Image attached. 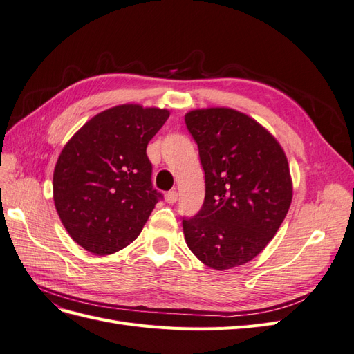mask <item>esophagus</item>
<instances>
[{
  "mask_svg": "<svg viewBox=\"0 0 354 354\" xmlns=\"http://www.w3.org/2000/svg\"><path fill=\"white\" fill-rule=\"evenodd\" d=\"M165 199H167L168 203H176L177 199H178V194H177L176 190H169L168 194L165 195Z\"/></svg>",
  "mask_w": 354,
  "mask_h": 354,
  "instance_id": "34e87169",
  "label": "esophagus"
}]
</instances>
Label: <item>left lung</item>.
Masks as SVG:
<instances>
[{
	"mask_svg": "<svg viewBox=\"0 0 354 354\" xmlns=\"http://www.w3.org/2000/svg\"><path fill=\"white\" fill-rule=\"evenodd\" d=\"M185 122L205 171V201L183 220L185 239L211 269H233L255 259L286 217L292 201L288 159L274 136L239 111L194 109Z\"/></svg>",
	"mask_w": 354,
	"mask_h": 354,
	"instance_id": "8db88e82",
	"label": "left lung"
}]
</instances>
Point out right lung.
I'll use <instances>...</instances> for the list:
<instances>
[{
  "instance_id": "right-lung-1",
  "label": "right lung",
  "mask_w": 354,
  "mask_h": 354,
  "mask_svg": "<svg viewBox=\"0 0 354 354\" xmlns=\"http://www.w3.org/2000/svg\"><path fill=\"white\" fill-rule=\"evenodd\" d=\"M169 111L125 103L85 122L62 149L53 199L69 236L95 255L130 245L160 194L152 189L147 143Z\"/></svg>"
}]
</instances>
